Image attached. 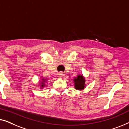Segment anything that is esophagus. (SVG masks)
<instances>
[{"label": "esophagus", "instance_id": "esophagus-1", "mask_svg": "<svg viewBox=\"0 0 129 129\" xmlns=\"http://www.w3.org/2000/svg\"><path fill=\"white\" fill-rule=\"evenodd\" d=\"M64 75H65V74L63 72H59L58 73V75L59 77H64Z\"/></svg>", "mask_w": 129, "mask_h": 129}]
</instances>
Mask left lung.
Returning a JSON list of instances; mask_svg holds the SVG:
<instances>
[{
  "mask_svg": "<svg viewBox=\"0 0 129 129\" xmlns=\"http://www.w3.org/2000/svg\"><path fill=\"white\" fill-rule=\"evenodd\" d=\"M75 88L78 90L83 89L85 87V79L82 75H78L74 79Z\"/></svg>",
  "mask_w": 129,
  "mask_h": 129,
  "instance_id": "1",
  "label": "left lung"
}]
</instances>
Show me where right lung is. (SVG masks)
<instances>
[{
    "mask_svg": "<svg viewBox=\"0 0 129 129\" xmlns=\"http://www.w3.org/2000/svg\"><path fill=\"white\" fill-rule=\"evenodd\" d=\"M43 79V82H42V83H41V84H42V85H41V86H44V81H45V79Z\"/></svg>",
    "mask_w": 129,
    "mask_h": 129,
    "instance_id": "obj_1",
    "label": "right lung"
}]
</instances>
